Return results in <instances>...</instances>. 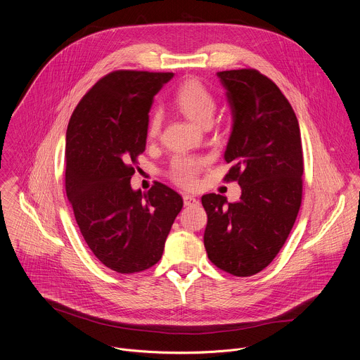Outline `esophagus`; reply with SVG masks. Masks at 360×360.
<instances>
[{
    "instance_id": "34e87169",
    "label": "esophagus",
    "mask_w": 360,
    "mask_h": 360,
    "mask_svg": "<svg viewBox=\"0 0 360 360\" xmlns=\"http://www.w3.org/2000/svg\"><path fill=\"white\" fill-rule=\"evenodd\" d=\"M183 200H184V205H197L198 204V200L191 194H184Z\"/></svg>"
}]
</instances>
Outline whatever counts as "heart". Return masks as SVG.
<instances>
[{
	"mask_svg": "<svg viewBox=\"0 0 360 360\" xmlns=\"http://www.w3.org/2000/svg\"><path fill=\"white\" fill-rule=\"evenodd\" d=\"M173 103L186 117L200 125H208L217 108V97L211 89L195 77L184 80L176 89L173 94ZM160 128L162 114L160 111L155 110L152 111L148 121V138L155 139L160 134ZM205 163L207 160L202 158L176 156L167 170V174L176 184L183 187H193Z\"/></svg>",
	"mask_w": 360,
	"mask_h": 360,
	"instance_id": "heart-1",
	"label": "heart"
}]
</instances>
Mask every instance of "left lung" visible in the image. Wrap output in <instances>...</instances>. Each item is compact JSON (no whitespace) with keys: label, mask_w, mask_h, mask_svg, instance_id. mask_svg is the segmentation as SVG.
<instances>
[{"label":"left lung","mask_w":360,"mask_h":360,"mask_svg":"<svg viewBox=\"0 0 360 360\" xmlns=\"http://www.w3.org/2000/svg\"><path fill=\"white\" fill-rule=\"evenodd\" d=\"M232 110L225 150L232 167L225 181H238L239 201L210 193L201 202L208 222L204 246L221 270L248 277L277 256L302 200V146L297 117L280 89L255 69L219 72Z\"/></svg>","instance_id":"1"}]
</instances>
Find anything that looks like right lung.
<instances>
[{"mask_svg":"<svg viewBox=\"0 0 360 360\" xmlns=\"http://www.w3.org/2000/svg\"><path fill=\"white\" fill-rule=\"evenodd\" d=\"M173 73L115 70L75 108L66 132V194L80 232L108 269L136 273L156 264L183 208L179 193L156 181L134 191L155 94Z\"/></svg>","mask_w":360,"mask_h":360,"instance_id":"1","label":"right lung"}]
</instances>
